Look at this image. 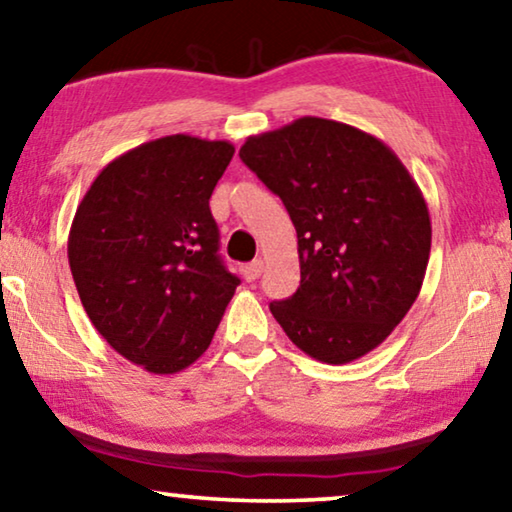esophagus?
Masks as SVG:
<instances>
[{"mask_svg":"<svg viewBox=\"0 0 512 512\" xmlns=\"http://www.w3.org/2000/svg\"><path fill=\"white\" fill-rule=\"evenodd\" d=\"M262 271H264V262L262 259H255V262L243 266V278H246L248 282H253L262 276Z\"/></svg>","mask_w":512,"mask_h":512,"instance_id":"1","label":"esophagus"}]
</instances>
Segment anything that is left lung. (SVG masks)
I'll return each mask as SVG.
<instances>
[{"label":"left lung","mask_w":512,"mask_h":512,"mask_svg":"<svg viewBox=\"0 0 512 512\" xmlns=\"http://www.w3.org/2000/svg\"><path fill=\"white\" fill-rule=\"evenodd\" d=\"M239 156L296 227L301 285L269 308L322 363L365 356L393 333L423 287L432 246L418 183L379 137L322 117L250 135Z\"/></svg>","instance_id":"1"}]
</instances>
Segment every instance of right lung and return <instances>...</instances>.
I'll return each mask as SVG.
<instances>
[{
	"mask_svg": "<svg viewBox=\"0 0 512 512\" xmlns=\"http://www.w3.org/2000/svg\"><path fill=\"white\" fill-rule=\"evenodd\" d=\"M232 156L225 140L158 137L105 165L75 211L68 264L91 324L154 375L207 352L239 285L209 209Z\"/></svg>",
	"mask_w": 512,
	"mask_h": 512,
	"instance_id": "obj_1",
	"label": "right lung"
}]
</instances>
